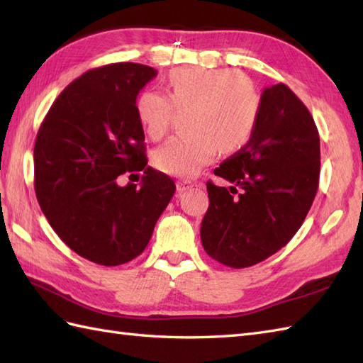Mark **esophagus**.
Listing matches in <instances>:
<instances>
[{
  "mask_svg": "<svg viewBox=\"0 0 363 363\" xmlns=\"http://www.w3.org/2000/svg\"><path fill=\"white\" fill-rule=\"evenodd\" d=\"M195 186H196V184L189 181V179H179L176 182V187H177V191H179V194H182V191H187L190 189H194Z\"/></svg>",
  "mask_w": 363,
  "mask_h": 363,
  "instance_id": "1",
  "label": "esophagus"
}]
</instances>
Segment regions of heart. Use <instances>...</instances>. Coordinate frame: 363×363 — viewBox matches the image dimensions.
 <instances>
[{
	"instance_id": "b5f03b06",
	"label": "heart",
	"mask_w": 363,
	"mask_h": 363,
	"mask_svg": "<svg viewBox=\"0 0 363 363\" xmlns=\"http://www.w3.org/2000/svg\"><path fill=\"white\" fill-rule=\"evenodd\" d=\"M167 99L156 90H143L135 113L146 134L164 135L176 107L190 104L189 133L174 135L152 154L162 173L189 177L221 152H235L248 143L259 118V96L252 84L228 68H174L168 76Z\"/></svg>"
}]
</instances>
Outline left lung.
<instances>
[{
	"mask_svg": "<svg viewBox=\"0 0 363 363\" xmlns=\"http://www.w3.org/2000/svg\"><path fill=\"white\" fill-rule=\"evenodd\" d=\"M213 173L234 186L207 181L206 252L230 268L273 256L303 225L318 190L320 135L309 109L285 84L267 87L248 143Z\"/></svg>",
	"mask_w": 363,
	"mask_h": 363,
	"instance_id": "1",
	"label": "left lung"
}]
</instances>
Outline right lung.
<instances>
[{"label": "right lung", "instance_id": "obj_1", "mask_svg": "<svg viewBox=\"0 0 363 363\" xmlns=\"http://www.w3.org/2000/svg\"><path fill=\"white\" fill-rule=\"evenodd\" d=\"M157 72L118 62L64 89L38 129L34 189L46 220L81 257L115 267L140 256L174 195V181L148 167L135 99ZM144 169L143 186L119 174ZM133 176V174H130Z\"/></svg>", "mask_w": 363, "mask_h": 363}]
</instances>
